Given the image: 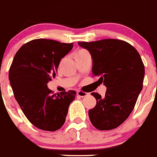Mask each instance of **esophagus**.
<instances>
[{
  "label": "esophagus",
  "mask_w": 157,
  "mask_h": 157,
  "mask_svg": "<svg viewBox=\"0 0 157 157\" xmlns=\"http://www.w3.org/2000/svg\"><path fill=\"white\" fill-rule=\"evenodd\" d=\"M77 94L78 95V96L83 98V97H85V96H87V95H88V93H87V92H84V91H81V90H78V91L77 92Z\"/></svg>",
  "instance_id": "obj_1"
}]
</instances>
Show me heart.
I'll return each instance as SVG.
<instances>
[{"instance_id": "obj_1", "label": "heart", "mask_w": 157, "mask_h": 157, "mask_svg": "<svg viewBox=\"0 0 157 157\" xmlns=\"http://www.w3.org/2000/svg\"><path fill=\"white\" fill-rule=\"evenodd\" d=\"M87 52V51H86L85 49H78V50H77V52H75V54H77V53H82V52Z\"/></svg>"}]
</instances>
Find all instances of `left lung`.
Here are the masks:
<instances>
[{
  "label": "left lung",
  "mask_w": 157,
  "mask_h": 157,
  "mask_svg": "<svg viewBox=\"0 0 157 157\" xmlns=\"http://www.w3.org/2000/svg\"><path fill=\"white\" fill-rule=\"evenodd\" d=\"M93 59V76L107 87L105 96L91 93L96 106L89 110L92 125L99 130H111L121 125L132 112L143 89L145 68L132 45L118 39L78 42Z\"/></svg>",
  "instance_id": "left-lung-1"
}]
</instances>
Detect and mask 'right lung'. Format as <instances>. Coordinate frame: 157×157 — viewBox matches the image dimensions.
Returning a JSON list of instances; mask_svg holds the SVG:
<instances>
[{"label": "right lung", "mask_w": 157, "mask_h": 157, "mask_svg": "<svg viewBox=\"0 0 157 157\" xmlns=\"http://www.w3.org/2000/svg\"><path fill=\"white\" fill-rule=\"evenodd\" d=\"M73 43L34 39L16 52L9 70L14 96L29 121L38 128L54 132L63 125L76 91L52 94L47 83L56 76L61 59Z\"/></svg>", "instance_id": "obj_1"}]
</instances>
